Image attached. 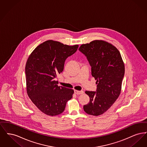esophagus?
I'll return each mask as SVG.
<instances>
[{
	"mask_svg": "<svg viewBox=\"0 0 147 147\" xmlns=\"http://www.w3.org/2000/svg\"><path fill=\"white\" fill-rule=\"evenodd\" d=\"M83 92H84V91H83V90H81V91H78V90H74V93L76 94H78V95L82 94H83Z\"/></svg>",
	"mask_w": 147,
	"mask_h": 147,
	"instance_id": "obj_1",
	"label": "esophagus"
}]
</instances>
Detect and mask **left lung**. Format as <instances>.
<instances>
[{
	"mask_svg": "<svg viewBox=\"0 0 147 147\" xmlns=\"http://www.w3.org/2000/svg\"><path fill=\"white\" fill-rule=\"evenodd\" d=\"M79 50L86 57L91 75L96 80V91H86L89 102L83 106L86 113L99 116L109 109L121 91L125 64L117 49L103 40L83 44Z\"/></svg>",
	"mask_w": 147,
	"mask_h": 147,
	"instance_id": "obj_1",
	"label": "left lung"
}]
</instances>
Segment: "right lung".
Returning <instances> with one entry per match:
<instances>
[{
  "label": "right lung",
  "instance_id": "right-lung-1",
  "mask_svg": "<svg viewBox=\"0 0 147 147\" xmlns=\"http://www.w3.org/2000/svg\"><path fill=\"white\" fill-rule=\"evenodd\" d=\"M79 46H68L53 40L43 42L28 57L25 66L28 97L47 115L56 116L64 111L74 90L58 85L55 79L63 71L65 59Z\"/></svg>",
  "mask_w": 147,
  "mask_h": 147
}]
</instances>
